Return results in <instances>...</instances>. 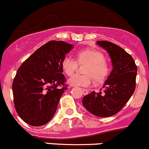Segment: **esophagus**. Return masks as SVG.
Wrapping results in <instances>:
<instances>
[{
    "label": "esophagus",
    "mask_w": 149,
    "mask_h": 149,
    "mask_svg": "<svg viewBox=\"0 0 149 149\" xmlns=\"http://www.w3.org/2000/svg\"><path fill=\"white\" fill-rule=\"evenodd\" d=\"M83 95H88V91L87 89H83L82 90Z\"/></svg>",
    "instance_id": "obj_1"
}]
</instances>
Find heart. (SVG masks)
I'll return each mask as SVG.
<instances>
[{
    "label": "heart",
    "mask_w": 149,
    "mask_h": 149,
    "mask_svg": "<svg viewBox=\"0 0 149 149\" xmlns=\"http://www.w3.org/2000/svg\"><path fill=\"white\" fill-rule=\"evenodd\" d=\"M77 60L81 64H87L84 70L85 75H75L69 78L68 83L72 86L88 87L93 83V78L96 81H102L109 72L105 57L98 50L83 49L78 52ZM61 67L67 76H71L76 71L78 62L71 55L67 54L61 61Z\"/></svg>",
    "instance_id": "heart-1"
}]
</instances>
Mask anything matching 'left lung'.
<instances>
[{"instance_id": "obj_1", "label": "left lung", "mask_w": 149, "mask_h": 149, "mask_svg": "<svg viewBox=\"0 0 149 149\" xmlns=\"http://www.w3.org/2000/svg\"><path fill=\"white\" fill-rule=\"evenodd\" d=\"M97 44L107 51L113 69L104 83V93L93 91L83 98V105L94 115H114L125 107L135 91L137 67L134 60L118 45L107 41Z\"/></svg>"}]
</instances>
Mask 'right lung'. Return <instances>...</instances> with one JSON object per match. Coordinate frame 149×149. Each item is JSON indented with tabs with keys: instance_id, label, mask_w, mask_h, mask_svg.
Wrapping results in <instances>:
<instances>
[{
	"instance_id": "obj_1",
	"label": "right lung",
	"mask_w": 149,
	"mask_h": 149,
	"mask_svg": "<svg viewBox=\"0 0 149 149\" xmlns=\"http://www.w3.org/2000/svg\"><path fill=\"white\" fill-rule=\"evenodd\" d=\"M73 45L52 40L40 47L21 64L13 82L15 107L28 125L40 127L53 118L67 89L61 61Z\"/></svg>"
}]
</instances>
